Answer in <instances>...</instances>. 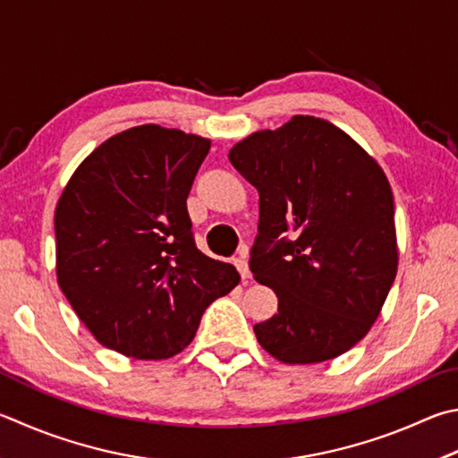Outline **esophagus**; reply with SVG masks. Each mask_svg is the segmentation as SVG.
Wrapping results in <instances>:
<instances>
[{
	"mask_svg": "<svg viewBox=\"0 0 458 458\" xmlns=\"http://www.w3.org/2000/svg\"><path fill=\"white\" fill-rule=\"evenodd\" d=\"M234 264H236V268H238V272H240V276H242V280H244V282L250 280L252 272H250V266H248V260H246V250L240 252V256L236 258Z\"/></svg>",
	"mask_w": 458,
	"mask_h": 458,
	"instance_id": "esophagus-1",
	"label": "esophagus"
}]
</instances>
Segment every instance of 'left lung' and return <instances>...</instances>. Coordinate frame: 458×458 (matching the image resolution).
Segmentation results:
<instances>
[{"label":"left lung","instance_id":"8db88e82","mask_svg":"<svg viewBox=\"0 0 458 458\" xmlns=\"http://www.w3.org/2000/svg\"><path fill=\"white\" fill-rule=\"evenodd\" d=\"M228 157L260 196L250 270L278 296L256 340L284 364L351 351L378 318L398 268L385 170L335 123L301 114L252 131Z\"/></svg>","mask_w":458,"mask_h":458}]
</instances>
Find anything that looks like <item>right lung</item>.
Here are the masks:
<instances>
[{"mask_svg":"<svg viewBox=\"0 0 458 458\" xmlns=\"http://www.w3.org/2000/svg\"><path fill=\"white\" fill-rule=\"evenodd\" d=\"M210 140L144 123L99 144L55 206L57 284L99 344L138 360L176 356L204 310L240 282L200 252L186 198Z\"/></svg>","mask_w":458,"mask_h":458,"instance_id":"right-lung-1","label":"right lung"}]
</instances>
